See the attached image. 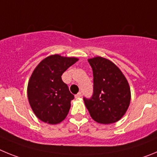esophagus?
Instances as JSON below:
<instances>
[{"label": "esophagus", "mask_w": 157, "mask_h": 157, "mask_svg": "<svg viewBox=\"0 0 157 157\" xmlns=\"http://www.w3.org/2000/svg\"><path fill=\"white\" fill-rule=\"evenodd\" d=\"M75 98H80L82 97V93L81 92L78 93L77 94H75Z\"/></svg>", "instance_id": "obj_1"}]
</instances>
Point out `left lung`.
<instances>
[{
  "mask_svg": "<svg viewBox=\"0 0 157 157\" xmlns=\"http://www.w3.org/2000/svg\"><path fill=\"white\" fill-rule=\"evenodd\" d=\"M94 74V94L83 98L93 120L114 123L125 115L130 105V88L120 69L109 59L96 56L88 59Z\"/></svg>",
  "mask_w": 157,
  "mask_h": 157,
  "instance_id": "8db88e82",
  "label": "left lung"
}]
</instances>
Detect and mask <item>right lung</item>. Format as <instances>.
<instances>
[{
    "instance_id": "right-lung-1",
    "label": "right lung",
    "mask_w": 157,
    "mask_h": 157,
    "mask_svg": "<svg viewBox=\"0 0 157 157\" xmlns=\"http://www.w3.org/2000/svg\"><path fill=\"white\" fill-rule=\"evenodd\" d=\"M78 59L55 54L47 56L36 67L27 86V97L32 110L40 120L57 124L64 120L74 95L61 75Z\"/></svg>"
}]
</instances>
